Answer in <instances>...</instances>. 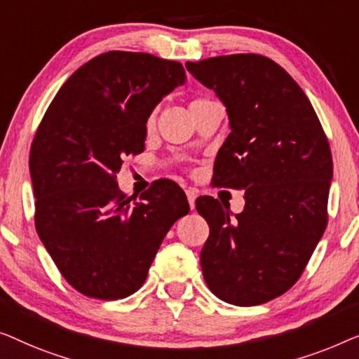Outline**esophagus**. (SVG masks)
I'll return each mask as SVG.
<instances>
[{"label":"esophagus","instance_id":"obj_1","mask_svg":"<svg viewBox=\"0 0 359 359\" xmlns=\"http://www.w3.org/2000/svg\"><path fill=\"white\" fill-rule=\"evenodd\" d=\"M185 194H187V200H189V205H190V208L194 210L195 208V200H196V190L195 189H187L185 190Z\"/></svg>","mask_w":359,"mask_h":359}]
</instances>
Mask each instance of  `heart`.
I'll return each instance as SVG.
<instances>
[{
    "label": "heart",
    "instance_id": "obj_1",
    "mask_svg": "<svg viewBox=\"0 0 359 359\" xmlns=\"http://www.w3.org/2000/svg\"><path fill=\"white\" fill-rule=\"evenodd\" d=\"M215 100H211V99H208V97H195V99H191L190 100V112H195V110H198V109H203V107H206V105H210V104H213ZM146 125H148V128H151L154 125V115H149V118H148V122H146Z\"/></svg>",
    "mask_w": 359,
    "mask_h": 359
}]
</instances>
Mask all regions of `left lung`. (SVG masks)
Returning <instances> with one entry per match:
<instances>
[{"mask_svg": "<svg viewBox=\"0 0 359 359\" xmlns=\"http://www.w3.org/2000/svg\"><path fill=\"white\" fill-rule=\"evenodd\" d=\"M185 67L229 115L213 184L244 189L245 198L234 218L213 196L196 198L210 226L203 278L229 304H264L299 280L327 228L329 140L304 90L273 60L237 53Z\"/></svg>", "mask_w": 359, "mask_h": 359, "instance_id": "obj_1", "label": "left lung"}]
</instances>
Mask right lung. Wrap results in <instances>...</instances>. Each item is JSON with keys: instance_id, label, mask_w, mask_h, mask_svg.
I'll return each instance as SVG.
<instances>
[{"instance_id": "right-lung-1", "label": "right lung", "mask_w": 359, "mask_h": 359, "mask_svg": "<svg viewBox=\"0 0 359 359\" xmlns=\"http://www.w3.org/2000/svg\"><path fill=\"white\" fill-rule=\"evenodd\" d=\"M184 83L179 62L114 50L76 69L39 125L29 156L35 229L81 294H133L170 226L190 211L172 180H156L135 203L117 184L125 156L144 151L153 109Z\"/></svg>"}]
</instances>
